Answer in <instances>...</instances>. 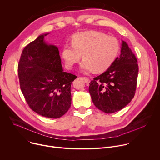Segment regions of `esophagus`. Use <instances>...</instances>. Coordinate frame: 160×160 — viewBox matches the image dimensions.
I'll list each match as a JSON object with an SVG mask.
<instances>
[{"instance_id":"esophagus-1","label":"esophagus","mask_w":160,"mask_h":160,"mask_svg":"<svg viewBox=\"0 0 160 160\" xmlns=\"http://www.w3.org/2000/svg\"><path fill=\"white\" fill-rule=\"evenodd\" d=\"M82 78L83 79L85 82H86V83H89V78L88 77H82Z\"/></svg>"}]
</instances>
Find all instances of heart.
I'll use <instances>...</instances> for the list:
<instances>
[{
    "mask_svg": "<svg viewBox=\"0 0 160 160\" xmlns=\"http://www.w3.org/2000/svg\"><path fill=\"white\" fill-rule=\"evenodd\" d=\"M72 44H65L62 49V57L66 66L71 69L78 62L82 54L83 60L80 68L83 72L94 71L101 72L107 70L114 62L120 50L116 38L97 31H82L71 38Z\"/></svg>",
    "mask_w": 160,
    "mask_h": 160,
    "instance_id": "heart-1",
    "label": "heart"
}]
</instances>
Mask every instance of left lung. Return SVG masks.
<instances>
[{
    "mask_svg": "<svg viewBox=\"0 0 160 160\" xmlns=\"http://www.w3.org/2000/svg\"><path fill=\"white\" fill-rule=\"evenodd\" d=\"M138 74L136 57L122 41L120 56L107 71L89 83V92L94 105L108 114L122 109L134 97Z\"/></svg>",
    "mask_w": 160,
    "mask_h": 160,
    "instance_id": "obj_1",
    "label": "left lung"
}]
</instances>
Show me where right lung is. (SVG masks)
<instances>
[{"instance_id": "obj_1", "label": "right lung", "mask_w": 160, "mask_h": 160, "mask_svg": "<svg viewBox=\"0 0 160 160\" xmlns=\"http://www.w3.org/2000/svg\"><path fill=\"white\" fill-rule=\"evenodd\" d=\"M40 35L26 46L18 64L20 87L29 107L37 114L58 118L71 107V86L77 78L63 71L57 47Z\"/></svg>"}]
</instances>
